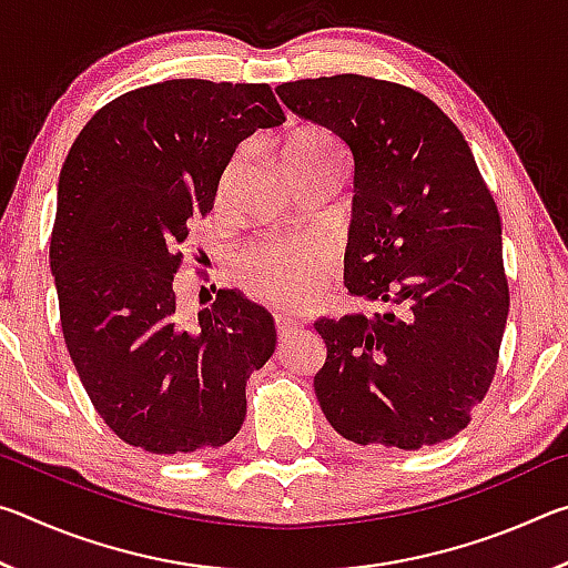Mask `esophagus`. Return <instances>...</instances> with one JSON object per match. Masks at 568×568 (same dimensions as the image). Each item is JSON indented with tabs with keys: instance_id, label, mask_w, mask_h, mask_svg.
Listing matches in <instances>:
<instances>
[{
	"instance_id": "1",
	"label": "esophagus",
	"mask_w": 568,
	"mask_h": 568,
	"mask_svg": "<svg viewBox=\"0 0 568 568\" xmlns=\"http://www.w3.org/2000/svg\"><path fill=\"white\" fill-rule=\"evenodd\" d=\"M301 328V323H297L293 315H287V313H277L275 315V331H277V338L281 341H287L291 338V335Z\"/></svg>"
}]
</instances>
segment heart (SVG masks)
<instances>
[{
  "label": "heart",
  "instance_id": "b5f03b06",
  "mask_svg": "<svg viewBox=\"0 0 568 568\" xmlns=\"http://www.w3.org/2000/svg\"><path fill=\"white\" fill-rule=\"evenodd\" d=\"M285 165L297 182L321 175H345L348 155L328 130L305 128L285 145ZM243 158H235L223 178V190L233 185ZM325 253L311 240H265L247 250L237 263V277L250 293L275 305L291 307L303 301L311 277L321 271Z\"/></svg>",
  "mask_w": 568,
  "mask_h": 568
}]
</instances>
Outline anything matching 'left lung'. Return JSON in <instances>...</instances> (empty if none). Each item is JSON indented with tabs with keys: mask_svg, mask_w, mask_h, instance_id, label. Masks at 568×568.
I'll return each instance as SVG.
<instances>
[{
	"mask_svg": "<svg viewBox=\"0 0 568 568\" xmlns=\"http://www.w3.org/2000/svg\"><path fill=\"white\" fill-rule=\"evenodd\" d=\"M287 110L353 155L345 287L386 311L318 318L323 416L361 446L454 438L491 386L508 283L501 217L464 134L426 94L363 74L285 82Z\"/></svg>",
	"mask_w": 568,
	"mask_h": 568,
	"instance_id": "8db88e82",
	"label": "left lung"
}]
</instances>
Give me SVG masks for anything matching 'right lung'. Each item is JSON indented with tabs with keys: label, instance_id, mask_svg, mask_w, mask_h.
<instances>
[{
	"label": "right lung",
	"instance_id": "right-lung-1",
	"mask_svg": "<svg viewBox=\"0 0 568 568\" xmlns=\"http://www.w3.org/2000/svg\"><path fill=\"white\" fill-rule=\"evenodd\" d=\"M283 122L271 84L168 80L104 104L70 148L50 267L77 376L124 444L195 454L243 426L250 373L275 351L273 315L217 291L187 318L172 283L235 148Z\"/></svg>",
	"mask_w": 568,
	"mask_h": 568
}]
</instances>
